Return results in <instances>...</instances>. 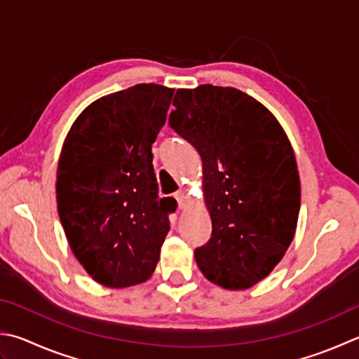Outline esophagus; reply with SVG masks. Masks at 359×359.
Returning <instances> with one entry per match:
<instances>
[{
  "instance_id": "obj_1",
  "label": "esophagus",
  "mask_w": 359,
  "mask_h": 359,
  "mask_svg": "<svg viewBox=\"0 0 359 359\" xmlns=\"http://www.w3.org/2000/svg\"><path fill=\"white\" fill-rule=\"evenodd\" d=\"M175 198H177V201H178V208L180 209H182L186 206V194L182 192V191H180V192H177L175 194Z\"/></svg>"
}]
</instances>
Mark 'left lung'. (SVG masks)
I'll list each match as a JSON object with an SVG mask.
<instances>
[{"mask_svg":"<svg viewBox=\"0 0 359 359\" xmlns=\"http://www.w3.org/2000/svg\"><path fill=\"white\" fill-rule=\"evenodd\" d=\"M168 123L201 156L212 222L195 261L214 285L252 287L283 259L297 229L300 177L292 145L273 114L234 87L178 89Z\"/></svg>","mask_w":359,"mask_h":359,"instance_id":"left-lung-1","label":"left lung"}]
</instances>
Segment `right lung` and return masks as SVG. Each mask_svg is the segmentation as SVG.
Wrapping results in <instances>:
<instances>
[{"instance_id": "1", "label": "right lung", "mask_w": 359, "mask_h": 359, "mask_svg": "<svg viewBox=\"0 0 359 359\" xmlns=\"http://www.w3.org/2000/svg\"><path fill=\"white\" fill-rule=\"evenodd\" d=\"M173 89L136 84L93 101L74 120L57 165V212L73 255L107 287L147 281L170 229L151 145Z\"/></svg>"}]
</instances>
